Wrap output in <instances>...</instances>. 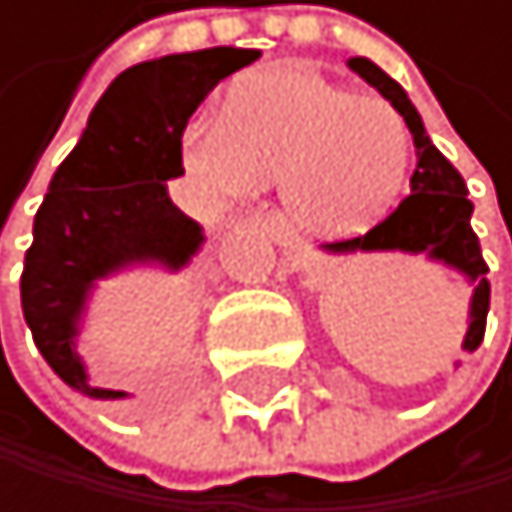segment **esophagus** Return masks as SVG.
I'll list each match as a JSON object with an SVG mask.
<instances>
[{"label": "esophagus", "instance_id": "34e87169", "mask_svg": "<svg viewBox=\"0 0 512 512\" xmlns=\"http://www.w3.org/2000/svg\"><path fill=\"white\" fill-rule=\"evenodd\" d=\"M253 224L262 230V234H269L278 246H282L285 253H298V250H301V240H298L295 234H291V230H288L282 221H278L275 214H256V217H253Z\"/></svg>", "mask_w": 512, "mask_h": 512}]
</instances>
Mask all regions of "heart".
I'll list each match as a JSON object with an SVG mask.
<instances>
[{"instance_id":"obj_1","label":"heart","mask_w":512,"mask_h":512,"mask_svg":"<svg viewBox=\"0 0 512 512\" xmlns=\"http://www.w3.org/2000/svg\"><path fill=\"white\" fill-rule=\"evenodd\" d=\"M182 160L227 198H250L278 182L291 227L343 240L365 234L397 205L410 131L391 102L285 66L240 82L221 121L185 127Z\"/></svg>"}]
</instances>
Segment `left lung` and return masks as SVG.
Returning a JSON list of instances; mask_svg holds the SVG:
<instances>
[{
    "label": "left lung",
    "mask_w": 512,
    "mask_h": 512,
    "mask_svg": "<svg viewBox=\"0 0 512 512\" xmlns=\"http://www.w3.org/2000/svg\"><path fill=\"white\" fill-rule=\"evenodd\" d=\"M349 70L359 73L368 86H375L385 99L401 111L404 124L410 127L413 147H417V169L410 176V195L397 205L385 221L375 224L365 237H352L340 243H323V253L346 256V253H410L426 256L433 262L465 275V282L475 288L468 304V330L465 352H475L484 340L487 307H491V282H487V262L481 256V243L471 230V211L465 179L458 169L442 156L430 134H426L420 111L413 108L401 82H394L378 63L368 57H349Z\"/></svg>",
    "instance_id": "8db88e82"
}]
</instances>
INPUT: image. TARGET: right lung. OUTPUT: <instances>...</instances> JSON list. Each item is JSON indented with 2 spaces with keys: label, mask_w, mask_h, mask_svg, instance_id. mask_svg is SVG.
Here are the masks:
<instances>
[{
  "label": "right lung",
  "mask_w": 512,
  "mask_h": 512,
  "mask_svg": "<svg viewBox=\"0 0 512 512\" xmlns=\"http://www.w3.org/2000/svg\"><path fill=\"white\" fill-rule=\"evenodd\" d=\"M253 60L259 50L208 47L124 70L50 179L25 253L21 311L47 365L92 401L127 397L92 385L76 352L92 291L131 266L179 272L201 250L205 230L172 205L166 182L185 172L182 131L195 108Z\"/></svg>",
  "instance_id": "add662e5"
}]
</instances>
